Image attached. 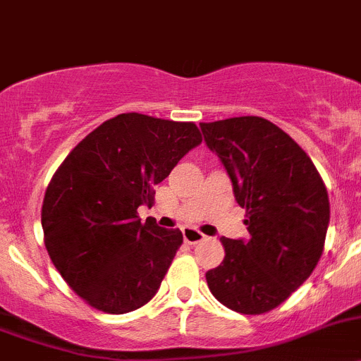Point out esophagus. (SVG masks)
<instances>
[{
    "label": "esophagus",
    "instance_id": "obj_1",
    "mask_svg": "<svg viewBox=\"0 0 361 361\" xmlns=\"http://www.w3.org/2000/svg\"><path fill=\"white\" fill-rule=\"evenodd\" d=\"M183 238L188 245H197V243L204 241L205 235L202 234L200 230L193 228V226H184L183 228Z\"/></svg>",
    "mask_w": 361,
    "mask_h": 361
}]
</instances>
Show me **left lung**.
I'll list each match as a JSON object with an SVG mask.
<instances>
[{
	"instance_id": "1",
	"label": "left lung",
	"mask_w": 361,
	"mask_h": 361,
	"mask_svg": "<svg viewBox=\"0 0 361 361\" xmlns=\"http://www.w3.org/2000/svg\"><path fill=\"white\" fill-rule=\"evenodd\" d=\"M209 149L225 166L250 239L221 238L225 259L207 271L212 296L239 314L283 303L312 274L324 248L328 191L303 149L260 116L202 122Z\"/></svg>"
}]
</instances>
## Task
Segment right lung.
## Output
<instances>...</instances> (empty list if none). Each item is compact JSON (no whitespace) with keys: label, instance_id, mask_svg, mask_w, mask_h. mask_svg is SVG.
I'll return each mask as SVG.
<instances>
[{"label":"right lung","instance_id":"right-lung-1","mask_svg":"<svg viewBox=\"0 0 361 361\" xmlns=\"http://www.w3.org/2000/svg\"><path fill=\"white\" fill-rule=\"evenodd\" d=\"M202 143L193 122L122 113L81 140L51 178L44 243L78 296L106 314H127L156 296L183 245L178 228L142 223L154 186Z\"/></svg>","mask_w":361,"mask_h":361}]
</instances>
